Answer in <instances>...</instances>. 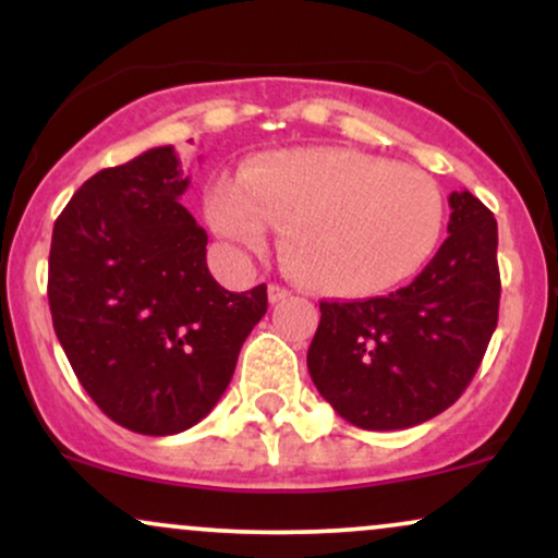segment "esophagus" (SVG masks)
I'll return each mask as SVG.
<instances>
[{
    "mask_svg": "<svg viewBox=\"0 0 558 558\" xmlns=\"http://www.w3.org/2000/svg\"><path fill=\"white\" fill-rule=\"evenodd\" d=\"M288 296H291V291H288L286 286H278V283L267 286V299H270V304H278V301H286Z\"/></svg>",
    "mask_w": 558,
    "mask_h": 558,
    "instance_id": "esophagus-1",
    "label": "esophagus"
}]
</instances>
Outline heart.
Masks as SVG:
<instances>
[{
	"label": "heart",
	"instance_id": "obj_1",
	"mask_svg": "<svg viewBox=\"0 0 558 558\" xmlns=\"http://www.w3.org/2000/svg\"><path fill=\"white\" fill-rule=\"evenodd\" d=\"M217 235L257 248L267 226L293 280L332 299H367L412 278L444 233L446 204L425 172L364 151L288 149L220 178L204 198Z\"/></svg>",
	"mask_w": 558,
	"mask_h": 558
}]
</instances>
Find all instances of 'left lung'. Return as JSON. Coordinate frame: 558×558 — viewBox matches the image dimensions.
Segmentation results:
<instances>
[{
    "label": "left lung",
    "instance_id": "left-lung-1",
    "mask_svg": "<svg viewBox=\"0 0 558 558\" xmlns=\"http://www.w3.org/2000/svg\"><path fill=\"white\" fill-rule=\"evenodd\" d=\"M448 204V239L407 288L319 301L306 367L319 396L362 430H403L446 412L496 330V217L470 191H453Z\"/></svg>",
    "mask_w": 558,
    "mask_h": 558
}]
</instances>
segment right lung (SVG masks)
Listing matches in <instances>:
<instances>
[{
    "instance_id": "add662e5",
    "label": "right lung",
    "mask_w": 558,
    "mask_h": 558,
    "mask_svg": "<svg viewBox=\"0 0 558 558\" xmlns=\"http://www.w3.org/2000/svg\"><path fill=\"white\" fill-rule=\"evenodd\" d=\"M185 189L175 149L157 146L88 178L52 233L57 338L96 407L141 435L207 417L267 312L265 283L233 293L213 278Z\"/></svg>"
}]
</instances>
